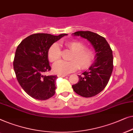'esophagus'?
Wrapping results in <instances>:
<instances>
[{
	"instance_id": "1",
	"label": "esophagus",
	"mask_w": 133,
	"mask_h": 133,
	"mask_svg": "<svg viewBox=\"0 0 133 133\" xmlns=\"http://www.w3.org/2000/svg\"><path fill=\"white\" fill-rule=\"evenodd\" d=\"M58 77H64L66 76V75H63V74H58Z\"/></svg>"
}]
</instances>
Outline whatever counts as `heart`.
<instances>
[{
	"label": "heart",
	"instance_id": "1",
	"mask_svg": "<svg viewBox=\"0 0 133 133\" xmlns=\"http://www.w3.org/2000/svg\"><path fill=\"white\" fill-rule=\"evenodd\" d=\"M66 45L73 52L70 61L59 60L53 66V70L59 74H67L74 72L79 68L85 69L92 63L94 59V53L90 49L85 48V44L79 41H72L67 42ZM48 59L50 62H55L59 59L61 52L57 43H54L50 46L48 52Z\"/></svg>",
	"mask_w": 133,
	"mask_h": 133
}]
</instances>
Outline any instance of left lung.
<instances>
[{
    "mask_svg": "<svg viewBox=\"0 0 133 133\" xmlns=\"http://www.w3.org/2000/svg\"><path fill=\"white\" fill-rule=\"evenodd\" d=\"M75 36L87 39L95 48V62L89 70L78 75L79 81L72 85L74 90L80 96L90 98L98 95L107 85L113 69V52L104 37L91 31H77Z\"/></svg>",
    "mask_w": 133,
    "mask_h": 133,
    "instance_id": "1",
    "label": "left lung"
}]
</instances>
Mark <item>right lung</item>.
Instances as JSON below:
<instances>
[{"label":"right lung","instance_id":"right-lung-1","mask_svg":"<svg viewBox=\"0 0 133 133\" xmlns=\"http://www.w3.org/2000/svg\"><path fill=\"white\" fill-rule=\"evenodd\" d=\"M38 33L22 41L17 48L13 66L17 79L32 98L46 100L55 93L57 75L46 76L50 70L48 52L55 42L67 35Z\"/></svg>","mask_w":133,"mask_h":133}]
</instances>
